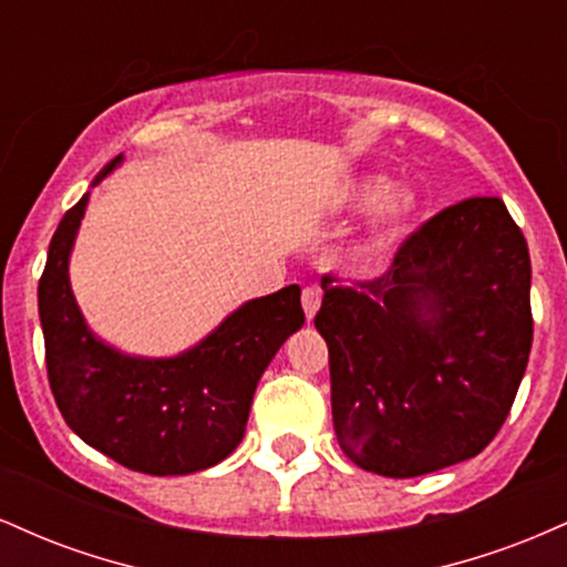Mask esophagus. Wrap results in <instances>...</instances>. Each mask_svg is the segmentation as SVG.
<instances>
[{
    "label": "esophagus",
    "instance_id": "obj_1",
    "mask_svg": "<svg viewBox=\"0 0 567 567\" xmlns=\"http://www.w3.org/2000/svg\"><path fill=\"white\" fill-rule=\"evenodd\" d=\"M320 301H322V290L320 288H306L303 290L301 303H303V311H306V320H315L317 309H320Z\"/></svg>",
    "mask_w": 567,
    "mask_h": 567
}]
</instances>
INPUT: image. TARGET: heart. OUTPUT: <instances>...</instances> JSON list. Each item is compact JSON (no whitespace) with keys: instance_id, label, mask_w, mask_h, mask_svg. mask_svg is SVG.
Returning <instances> with one entry per match:
<instances>
[{"instance_id":"obj_1","label":"heart","mask_w":567,"mask_h":567,"mask_svg":"<svg viewBox=\"0 0 567 567\" xmlns=\"http://www.w3.org/2000/svg\"><path fill=\"white\" fill-rule=\"evenodd\" d=\"M386 175L370 173L357 178L347 192V207L354 213H370L375 210L373 229H370L368 239L362 243L360 252L379 250V247L389 245L394 237L405 231V226L419 213V197L410 188H395Z\"/></svg>"}]
</instances>
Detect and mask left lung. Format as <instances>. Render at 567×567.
I'll list each match as a JSON object with an SVG mask.
<instances>
[{"instance_id": "left-lung-1", "label": "left lung", "mask_w": 567, "mask_h": 567, "mask_svg": "<svg viewBox=\"0 0 567 567\" xmlns=\"http://www.w3.org/2000/svg\"><path fill=\"white\" fill-rule=\"evenodd\" d=\"M315 324L330 351L341 451L405 480L474 458L528 368L530 256L496 197L447 207L360 288L322 277Z\"/></svg>"}]
</instances>
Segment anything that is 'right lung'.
<instances>
[{"instance_id":"obj_1","label":"right lung","mask_w":567,"mask_h":567,"mask_svg":"<svg viewBox=\"0 0 567 567\" xmlns=\"http://www.w3.org/2000/svg\"><path fill=\"white\" fill-rule=\"evenodd\" d=\"M109 162L93 186L122 165ZM90 192L63 216L39 279L48 379L71 432L133 472L192 474L220 464L245 437L252 394L301 330V288L252 298L175 357L125 354L97 338L71 292L69 261Z\"/></svg>"}]
</instances>
